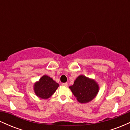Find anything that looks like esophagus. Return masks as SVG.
Returning a JSON list of instances; mask_svg holds the SVG:
<instances>
[{"label":"esophagus","mask_w":130,"mask_h":130,"mask_svg":"<svg viewBox=\"0 0 130 130\" xmlns=\"http://www.w3.org/2000/svg\"><path fill=\"white\" fill-rule=\"evenodd\" d=\"M62 86H65V87H67V86H68V83H62Z\"/></svg>","instance_id":"esophagus-1"}]
</instances>
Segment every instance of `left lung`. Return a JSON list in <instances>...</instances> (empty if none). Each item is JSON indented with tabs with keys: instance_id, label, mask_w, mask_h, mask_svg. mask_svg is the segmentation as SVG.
<instances>
[{
	"instance_id": "left-lung-1",
	"label": "left lung",
	"mask_w": 130,
	"mask_h": 130,
	"mask_svg": "<svg viewBox=\"0 0 130 130\" xmlns=\"http://www.w3.org/2000/svg\"><path fill=\"white\" fill-rule=\"evenodd\" d=\"M69 88L80 103H86L92 100L99 90L98 84L95 80L83 75L77 77L74 84Z\"/></svg>"
}]
</instances>
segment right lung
<instances>
[{
  "label": "right lung",
  "mask_w": 130,
  "mask_h": 130,
  "mask_svg": "<svg viewBox=\"0 0 130 130\" xmlns=\"http://www.w3.org/2000/svg\"><path fill=\"white\" fill-rule=\"evenodd\" d=\"M59 86V84L56 83L53 79L44 75L35 84L34 91L38 97L47 99L56 92Z\"/></svg>",
  "instance_id": "1"
}]
</instances>
